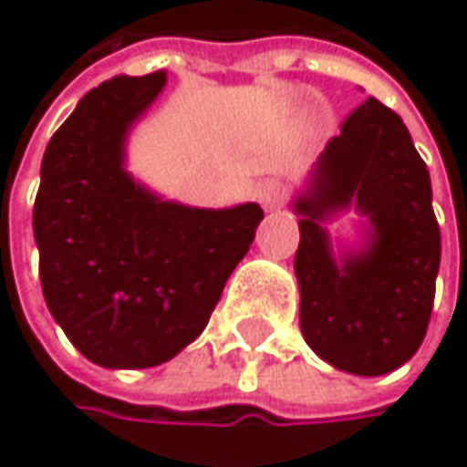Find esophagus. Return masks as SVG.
I'll return each instance as SVG.
<instances>
[{"label":"esophagus","mask_w":467,"mask_h":467,"mask_svg":"<svg viewBox=\"0 0 467 467\" xmlns=\"http://www.w3.org/2000/svg\"><path fill=\"white\" fill-rule=\"evenodd\" d=\"M256 197H259V202H262L265 208H275V205H281V200H284V183L275 181V178H270V181H265V183L259 186Z\"/></svg>","instance_id":"1"}]
</instances>
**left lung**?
Segmentation results:
<instances>
[{"mask_svg": "<svg viewBox=\"0 0 467 467\" xmlns=\"http://www.w3.org/2000/svg\"><path fill=\"white\" fill-rule=\"evenodd\" d=\"M354 204L371 230L362 252L337 263L321 227ZM300 245V329L332 368L384 376L424 340L441 265L427 164L403 119L368 97L327 142L308 189L295 200Z\"/></svg>", "mask_w": 467, "mask_h": 467, "instance_id": "left-lung-1", "label": "left lung"}]
</instances>
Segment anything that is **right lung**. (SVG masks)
<instances>
[{"instance_id":"right-lung-1","label":"right lung","mask_w":467,"mask_h":467,"mask_svg":"<svg viewBox=\"0 0 467 467\" xmlns=\"http://www.w3.org/2000/svg\"><path fill=\"white\" fill-rule=\"evenodd\" d=\"M164 83V69L99 83L43 156L32 227L47 311L102 368H153L186 348L265 216L256 202H164L124 170L127 132Z\"/></svg>"}]
</instances>
